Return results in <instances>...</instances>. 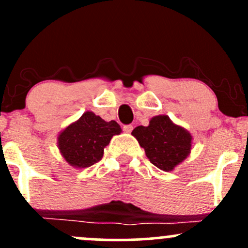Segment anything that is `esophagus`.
<instances>
[{
    "mask_svg": "<svg viewBox=\"0 0 248 248\" xmlns=\"http://www.w3.org/2000/svg\"><path fill=\"white\" fill-rule=\"evenodd\" d=\"M133 128H134V127L132 126V124H126V126H124V133H128V134L132 133Z\"/></svg>",
    "mask_w": 248,
    "mask_h": 248,
    "instance_id": "1",
    "label": "esophagus"
}]
</instances>
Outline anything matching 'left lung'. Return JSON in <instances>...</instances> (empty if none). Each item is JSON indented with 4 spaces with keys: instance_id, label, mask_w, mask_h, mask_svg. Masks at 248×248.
I'll return each instance as SVG.
<instances>
[{
    "instance_id": "8db88e82",
    "label": "left lung",
    "mask_w": 248,
    "mask_h": 248,
    "mask_svg": "<svg viewBox=\"0 0 248 248\" xmlns=\"http://www.w3.org/2000/svg\"><path fill=\"white\" fill-rule=\"evenodd\" d=\"M132 135L149 161L163 171H172L191 153L192 135L168 115L154 116L147 127L138 126Z\"/></svg>"
}]
</instances>
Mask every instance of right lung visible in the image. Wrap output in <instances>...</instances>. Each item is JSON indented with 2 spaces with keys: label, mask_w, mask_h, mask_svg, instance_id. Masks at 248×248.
<instances>
[{
  "label": "right lung",
  "mask_w": 248,
  "mask_h": 248,
  "mask_svg": "<svg viewBox=\"0 0 248 248\" xmlns=\"http://www.w3.org/2000/svg\"><path fill=\"white\" fill-rule=\"evenodd\" d=\"M121 132L118 122H107L88 110L58 134L57 144L61 155L71 167L84 169L100 161L104 148Z\"/></svg>",
  "instance_id": "add662e5"
}]
</instances>
